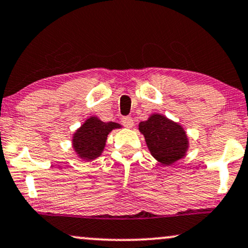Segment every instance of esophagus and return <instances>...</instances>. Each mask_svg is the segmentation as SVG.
<instances>
[{
  "instance_id": "obj_1",
  "label": "esophagus",
  "mask_w": 248,
  "mask_h": 248,
  "mask_svg": "<svg viewBox=\"0 0 248 248\" xmlns=\"http://www.w3.org/2000/svg\"><path fill=\"white\" fill-rule=\"evenodd\" d=\"M121 124H124V127L131 128L134 126V120H133V118H130V117H122L121 118Z\"/></svg>"
}]
</instances>
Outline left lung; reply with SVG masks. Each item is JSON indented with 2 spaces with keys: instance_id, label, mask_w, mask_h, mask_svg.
I'll return each mask as SVG.
<instances>
[{
  "instance_id": "8db88e82",
  "label": "left lung",
  "mask_w": 248,
  "mask_h": 248,
  "mask_svg": "<svg viewBox=\"0 0 248 248\" xmlns=\"http://www.w3.org/2000/svg\"><path fill=\"white\" fill-rule=\"evenodd\" d=\"M151 155L164 165L183 158L187 149V137L180 124L159 114L140 124Z\"/></svg>"
}]
</instances>
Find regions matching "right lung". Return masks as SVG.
<instances>
[{
	"label": "right lung",
	"instance_id": "obj_1",
	"mask_svg": "<svg viewBox=\"0 0 248 248\" xmlns=\"http://www.w3.org/2000/svg\"><path fill=\"white\" fill-rule=\"evenodd\" d=\"M120 124L103 122L95 117L88 119L83 126L77 130L73 137V146L80 158L92 160L101 155L105 146L108 134Z\"/></svg>",
	"mask_w": 248,
	"mask_h": 248
}]
</instances>
